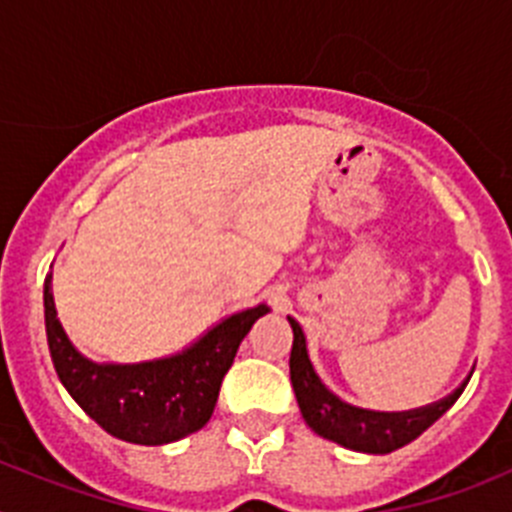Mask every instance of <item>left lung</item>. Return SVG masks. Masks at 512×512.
Returning <instances> with one entry per match:
<instances>
[{
	"label": "left lung",
	"instance_id": "8db88e82",
	"mask_svg": "<svg viewBox=\"0 0 512 512\" xmlns=\"http://www.w3.org/2000/svg\"><path fill=\"white\" fill-rule=\"evenodd\" d=\"M289 325L295 333L292 356H289V377H292L302 418L318 436L338 443L343 449L361 451V454H390V451L402 449L415 441L425 428H431L464 390L461 384L446 400L433 402L428 408L408 410V413H379V410L356 408L325 387L307 354V341L300 323L289 318Z\"/></svg>",
	"mask_w": 512,
	"mask_h": 512
}]
</instances>
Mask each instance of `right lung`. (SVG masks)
<instances>
[{
	"mask_svg": "<svg viewBox=\"0 0 512 512\" xmlns=\"http://www.w3.org/2000/svg\"><path fill=\"white\" fill-rule=\"evenodd\" d=\"M51 282L53 274H48L43 284L45 333L58 379L110 436L140 446H164L205 428L238 346L251 325L269 312L266 305L233 312L171 356L138 364H99L66 336Z\"/></svg>",
	"mask_w": 512,
	"mask_h": 512,
	"instance_id": "right-lung-1",
	"label": "right lung"
}]
</instances>
